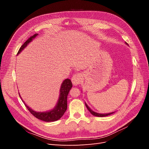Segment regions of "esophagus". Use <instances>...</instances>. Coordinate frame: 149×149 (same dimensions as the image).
<instances>
[{"label": "esophagus", "instance_id": "esophagus-1", "mask_svg": "<svg viewBox=\"0 0 149 149\" xmlns=\"http://www.w3.org/2000/svg\"><path fill=\"white\" fill-rule=\"evenodd\" d=\"M82 75L81 73H76L71 78V81L74 85H77L80 83Z\"/></svg>", "mask_w": 149, "mask_h": 149}]
</instances>
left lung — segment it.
Returning a JSON list of instances; mask_svg holds the SVG:
<instances>
[{
	"label": "left lung",
	"instance_id": "1",
	"mask_svg": "<svg viewBox=\"0 0 149 149\" xmlns=\"http://www.w3.org/2000/svg\"><path fill=\"white\" fill-rule=\"evenodd\" d=\"M127 44V43H126ZM85 105H86V107H87V109H88V111L91 112V114H92V115H93V116H97V117H105V116H109V115H111V114H113L114 112H111V113H107V114H100V113H97V112H94V111H92L91 109V108H90L88 105H87V104L85 102Z\"/></svg>",
	"mask_w": 149,
	"mask_h": 149
}]
</instances>
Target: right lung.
I'll use <instances>...</instances> for the list:
<instances>
[{
  "label": "right lung",
  "mask_w": 149,
  "mask_h": 149,
  "mask_svg": "<svg viewBox=\"0 0 149 149\" xmlns=\"http://www.w3.org/2000/svg\"><path fill=\"white\" fill-rule=\"evenodd\" d=\"M37 35L38 33H36L33 36H31V37H30L27 40H26L20 48L17 55L23 50V49L27 46V45L32 41V40L37 37ZM72 86H73V84H72V83L70 79H66L63 81L60 88V97L58 100L56 105L53 109L49 111L36 112L33 109H31L30 107H29L26 105L23 100H22V101L24 102L26 107L27 108V109L30 112V113L33 116H35V118L45 122L56 121L58 119H60L61 117L63 116L65 111L67 109V96Z\"/></svg>",
  "instance_id": "right-lung-1"
}]
</instances>
